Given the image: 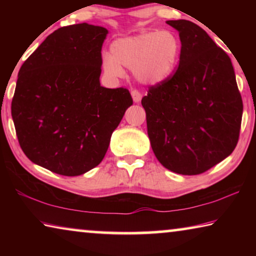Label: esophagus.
I'll list each match as a JSON object with an SVG mask.
<instances>
[{
  "label": "esophagus",
  "instance_id": "34e87169",
  "mask_svg": "<svg viewBox=\"0 0 256 256\" xmlns=\"http://www.w3.org/2000/svg\"><path fill=\"white\" fill-rule=\"evenodd\" d=\"M131 94H132V98H133V102H140L141 98H142V94L140 92H138V90H132L131 92Z\"/></svg>",
  "mask_w": 256,
  "mask_h": 256
}]
</instances>
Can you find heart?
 <instances>
[{
	"instance_id": "1",
	"label": "heart",
	"mask_w": 256,
	"mask_h": 256,
	"mask_svg": "<svg viewBox=\"0 0 256 256\" xmlns=\"http://www.w3.org/2000/svg\"><path fill=\"white\" fill-rule=\"evenodd\" d=\"M180 52L178 37L170 30L144 32L112 42L110 55L102 56V68L112 78L124 74L122 66L133 68L138 82L154 86L172 74Z\"/></svg>"
}]
</instances>
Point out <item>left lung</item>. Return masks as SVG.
Segmentation results:
<instances>
[{
    "label": "left lung",
    "mask_w": 256,
    "mask_h": 256,
    "mask_svg": "<svg viewBox=\"0 0 256 256\" xmlns=\"http://www.w3.org/2000/svg\"><path fill=\"white\" fill-rule=\"evenodd\" d=\"M167 24L180 32L178 68L151 86L141 104L159 162L177 174L198 175L236 148L242 96L230 58L204 30L188 20Z\"/></svg>",
    "instance_id": "1"
}]
</instances>
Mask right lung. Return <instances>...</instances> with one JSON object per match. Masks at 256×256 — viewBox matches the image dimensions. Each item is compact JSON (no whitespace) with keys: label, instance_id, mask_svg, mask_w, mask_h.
I'll return each instance as SVG.
<instances>
[{"label":"right lung","instance_id":"add662e5","mask_svg":"<svg viewBox=\"0 0 256 256\" xmlns=\"http://www.w3.org/2000/svg\"><path fill=\"white\" fill-rule=\"evenodd\" d=\"M107 34L88 24L62 27L20 68L11 104L19 144L56 174L78 176L98 166L133 104L128 89L100 86Z\"/></svg>","mask_w":256,"mask_h":256}]
</instances>
